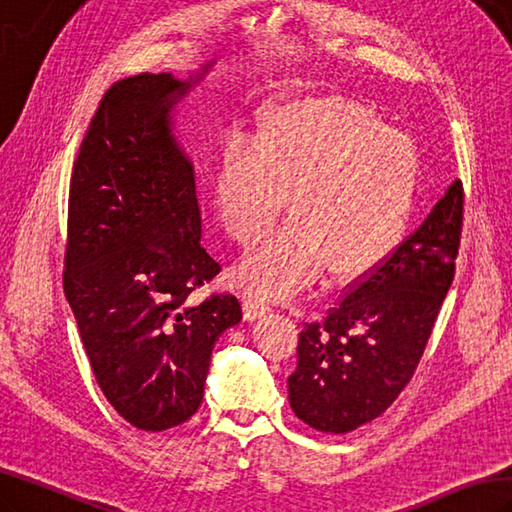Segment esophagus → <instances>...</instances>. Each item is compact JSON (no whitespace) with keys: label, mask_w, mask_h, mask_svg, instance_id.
<instances>
[{"label":"esophagus","mask_w":512,"mask_h":512,"mask_svg":"<svg viewBox=\"0 0 512 512\" xmlns=\"http://www.w3.org/2000/svg\"><path fill=\"white\" fill-rule=\"evenodd\" d=\"M271 313V306L265 302V299H260L256 295H245L243 297V315L247 321H256L260 317H265Z\"/></svg>","instance_id":"esophagus-1"}]
</instances>
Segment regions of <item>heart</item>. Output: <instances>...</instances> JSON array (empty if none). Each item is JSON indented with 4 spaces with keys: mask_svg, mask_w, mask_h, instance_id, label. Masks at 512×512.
Segmentation results:
<instances>
[{
    "mask_svg": "<svg viewBox=\"0 0 512 512\" xmlns=\"http://www.w3.org/2000/svg\"><path fill=\"white\" fill-rule=\"evenodd\" d=\"M419 182L410 136L384 126L352 97L310 95L260 112L252 147L232 139L213 180L223 232L254 245L276 223L286 197L291 221L236 269L249 291H297L326 267L350 280L402 241Z\"/></svg>",
    "mask_w": 512,
    "mask_h": 512,
    "instance_id": "1",
    "label": "heart"
}]
</instances>
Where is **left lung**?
<instances>
[{
  "mask_svg": "<svg viewBox=\"0 0 512 512\" xmlns=\"http://www.w3.org/2000/svg\"><path fill=\"white\" fill-rule=\"evenodd\" d=\"M463 182L421 226L299 334L289 378L293 413L345 434L380 417L413 378L450 291L463 232Z\"/></svg>",
  "mask_w": 512,
  "mask_h": 512,
  "instance_id": "obj_1",
  "label": "left lung"
}]
</instances>
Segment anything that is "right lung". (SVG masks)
I'll list each match as a JSON object with an SVG mask.
<instances>
[{"label": "right lung", "mask_w": 512, "mask_h": 512, "mask_svg": "<svg viewBox=\"0 0 512 512\" xmlns=\"http://www.w3.org/2000/svg\"><path fill=\"white\" fill-rule=\"evenodd\" d=\"M193 82L139 73L112 84L69 184L65 297L106 400L152 432L197 413L213 347L243 319L232 293L191 299L221 271L199 245L193 165L171 134Z\"/></svg>", "instance_id": "add662e5"}]
</instances>
